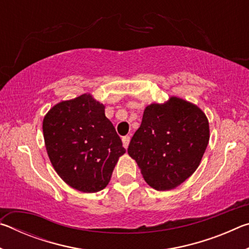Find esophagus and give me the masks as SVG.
<instances>
[{
	"mask_svg": "<svg viewBox=\"0 0 249 249\" xmlns=\"http://www.w3.org/2000/svg\"><path fill=\"white\" fill-rule=\"evenodd\" d=\"M122 142H123V146L125 148H127L128 145H129V142H130V137L129 136H123L122 138Z\"/></svg>",
	"mask_w": 249,
	"mask_h": 249,
	"instance_id": "esophagus-1",
	"label": "esophagus"
}]
</instances>
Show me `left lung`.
<instances>
[{"mask_svg":"<svg viewBox=\"0 0 249 249\" xmlns=\"http://www.w3.org/2000/svg\"><path fill=\"white\" fill-rule=\"evenodd\" d=\"M209 122L196 105L172 96L145 108L127 153L142 178L158 191L171 190L199 167L209 144Z\"/></svg>","mask_w":249,"mask_h":249,"instance_id":"left-lung-1","label":"left lung"}]
</instances>
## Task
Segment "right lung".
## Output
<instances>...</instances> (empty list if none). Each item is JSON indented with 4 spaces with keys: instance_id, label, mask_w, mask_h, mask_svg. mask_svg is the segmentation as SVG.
<instances>
[{
    "instance_id": "1",
    "label": "right lung",
    "mask_w": 249,
    "mask_h": 249,
    "mask_svg": "<svg viewBox=\"0 0 249 249\" xmlns=\"http://www.w3.org/2000/svg\"><path fill=\"white\" fill-rule=\"evenodd\" d=\"M104 105L90 94L54 105L43 122L50 161L67 184L82 192L107 187L125 148Z\"/></svg>"
}]
</instances>
